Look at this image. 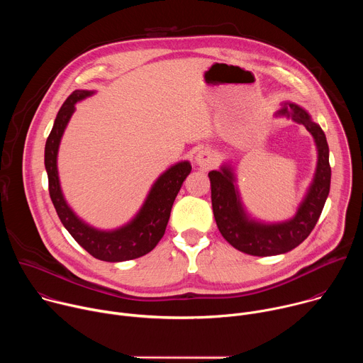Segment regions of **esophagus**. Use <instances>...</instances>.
<instances>
[{
	"label": "esophagus",
	"mask_w": 363,
	"mask_h": 363,
	"mask_svg": "<svg viewBox=\"0 0 363 363\" xmlns=\"http://www.w3.org/2000/svg\"><path fill=\"white\" fill-rule=\"evenodd\" d=\"M195 162L199 165V167H206V165H211L214 162V153L208 149L205 150H199L196 153V158H195Z\"/></svg>",
	"instance_id": "34e87169"
}]
</instances>
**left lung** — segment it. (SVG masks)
Returning a JSON list of instances; mask_svg holds the SVG:
<instances>
[{
	"instance_id": "8db88e82",
	"label": "left lung",
	"mask_w": 363,
	"mask_h": 363,
	"mask_svg": "<svg viewBox=\"0 0 363 363\" xmlns=\"http://www.w3.org/2000/svg\"><path fill=\"white\" fill-rule=\"evenodd\" d=\"M281 113L306 126L313 135L319 153L313 184L293 220L270 225L250 221L241 208L230 169L223 168L221 171H211L208 174L213 211L220 233L234 248L250 255L266 257L283 254L303 242L319 221L330 189L332 171L325 132L310 119L306 111L293 103H286Z\"/></svg>"
}]
</instances>
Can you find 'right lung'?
Returning <instances> with one entry per match:
<instances>
[{
  "mask_svg": "<svg viewBox=\"0 0 363 363\" xmlns=\"http://www.w3.org/2000/svg\"><path fill=\"white\" fill-rule=\"evenodd\" d=\"M93 91L74 90L63 103L51 129L44 150V165L48 177V192L57 216L70 235L94 258L101 262H126L152 251L164 237L172 203L182 182L191 172L189 162H179L162 174L153 184L142 210L128 225L115 231H99L80 221L66 203L57 175V150L74 105Z\"/></svg>",
  "mask_w": 363,
  "mask_h": 363,
  "instance_id": "add662e5",
  "label": "right lung"
}]
</instances>
